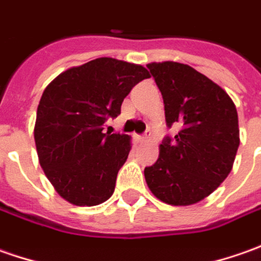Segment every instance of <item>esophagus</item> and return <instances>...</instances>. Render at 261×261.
I'll use <instances>...</instances> for the list:
<instances>
[{"label":"esophagus","mask_w":261,"mask_h":261,"mask_svg":"<svg viewBox=\"0 0 261 261\" xmlns=\"http://www.w3.org/2000/svg\"><path fill=\"white\" fill-rule=\"evenodd\" d=\"M150 139V130H147L143 136H139V140L140 141H147V140Z\"/></svg>","instance_id":"esophagus-1"}]
</instances>
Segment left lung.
<instances>
[{"label": "left lung", "mask_w": 261, "mask_h": 261, "mask_svg": "<svg viewBox=\"0 0 261 261\" xmlns=\"http://www.w3.org/2000/svg\"><path fill=\"white\" fill-rule=\"evenodd\" d=\"M162 92L166 136L154 165L144 169L150 191L169 205H192L220 186L240 146L236 105L211 79L176 62L147 65Z\"/></svg>", "instance_id": "obj_1"}]
</instances>
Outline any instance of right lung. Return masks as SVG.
<instances>
[{"label": "right lung", "mask_w": 261, "mask_h": 261, "mask_svg": "<svg viewBox=\"0 0 261 261\" xmlns=\"http://www.w3.org/2000/svg\"><path fill=\"white\" fill-rule=\"evenodd\" d=\"M147 69L111 58L91 60L60 73L41 95L34 125L40 166L58 193L73 205L94 206L111 198L130 137L103 133L121 114L133 86Z\"/></svg>", "instance_id": "add662e5"}]
</instances>
